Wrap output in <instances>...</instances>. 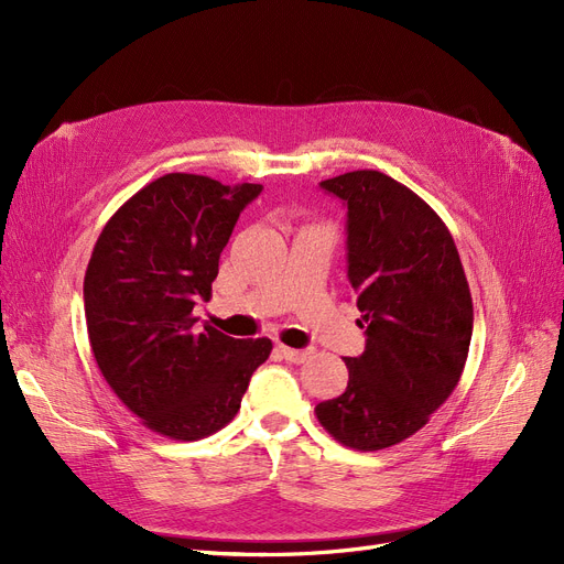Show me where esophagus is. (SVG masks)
<instances>
[{
  "label": "esophagus",
  "mask_w": 564,
  "mask_h": 564,
  "mask_svg": "<svg viewBox=\"0 0 564 564\" xmlns=\"http://www.w3.org/2000/svg\"><path fill=\"white\" fill-rule=\"evenodd\" d=\"M278 350L286 362H294V365L305 362L313 355V350H296V348H286V346H278Z\"/></svg>",
  "instance_id": "1"
}]
</instances>
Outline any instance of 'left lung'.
<instances>
[{
    "instance_id": "left-lung-1",
    "label": "left lung",
    "mask_w": 564,
    "mask_h": 564,
    "mask_svg": "<svg viewBox=\"0 0 564 564\" xmlns=\"http://www.w3.org/2000/svg\"><path fill=\"white\" fill-rule=\"evenodd\" d=\"M348 209V280L367 346L346 357L344 395L315 416L357 452L398 445L452 395L466 367L473 299L452 232L406 185L381 172L319 183Z\"/></svg>"
}]
</instances>
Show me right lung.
<instances>
[{
  "label": "right lung",
  "instance_id": "add662e5",
  "mask_svg": "<svg viewBox=\"0 0 564 564\" xmlns=\"http://www.w3.org/2000/svg\"><path fill=\"white\" fill-rule=\"evenodd\" d=\"M263 185L166 174L127 199L98 235L84 275V315L96 365L115 395L172 440H199L230 423L270 338L197 329L220 251Z\"/></svg>",
  "mask_w": 564,
  "mask_h": 564
}]
</instances>
